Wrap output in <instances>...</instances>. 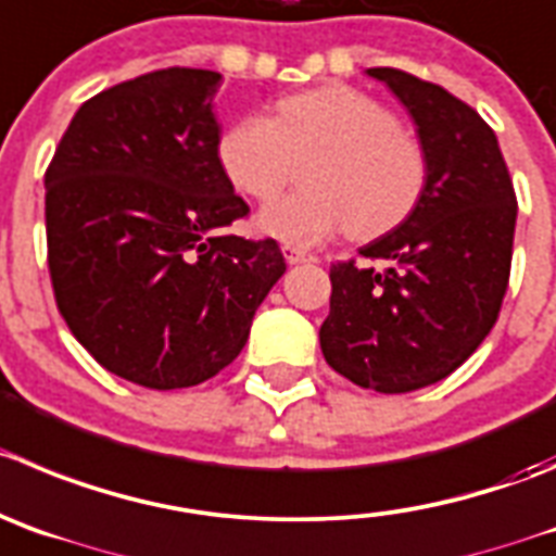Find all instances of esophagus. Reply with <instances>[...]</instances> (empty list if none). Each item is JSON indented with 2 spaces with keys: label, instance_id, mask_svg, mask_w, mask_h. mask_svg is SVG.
Returning <instances> with one entry per match:
<instances>
[{
  "label": "esophagus",
  "instance_id": "obj_1",
  "mask_svg": "<svg viewBox=\"0 0 556 556\" xmlns=\"http://www.w3.org/2000/svg\"><path fill=\"white\" fill-rule=\"evenodd\" d=\"M282 254H285V261L288 263H315L318 261V257H315V254H309V252H304V249H299V247H282Z\"/></svg>",
  "mask_w": 556,
  "mask_h": 556
}]
</instances>
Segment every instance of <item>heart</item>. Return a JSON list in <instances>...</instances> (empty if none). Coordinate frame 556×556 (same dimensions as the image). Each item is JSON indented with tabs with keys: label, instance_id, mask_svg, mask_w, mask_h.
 <instances>
[{
	"label": "heart",
	"instance_id": "obj_1",
	"mask_svg": "<svg viewBox=\"0 0 556 556\" xmlns=\"http://www.w3.org/2000/svg\"><path fill=\"white\" fill-rule=\"evenodd\" d=\"M216 159L232 189L257 202L274 200L309 161L307 189L257 216L263 232L302 247L342 227L359 241L383 236L417 207L428 180L422 144L376 98L345 85L282 98L271 121L243 114L219 134Z\"/></svg>",
	"mask_w": 556,
	"mask_h": 556
}]
</instances>
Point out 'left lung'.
Instances as JSON below:
<instances>
[{"label":"left lung","instance_id":"obj_1","mask_svg":"<svg viewBox=\"0 0 556 556\" xmlns=\"http://www.w3.org/2000/svg\"><path fill=\"white\" fill-rule=\"evenodd\" d=\"M417 123L428 180L412 214L329 271L320 351L362 389L403 395L442 381L500 318L518 202L480 114L397 67H367ZM381 262V267L375 263Z\"/></svg>","mask_w":556,"mask_h":556}]
</instances>
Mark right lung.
<instances>
[{"instance_id":"obj_1","label":"right lung","mask_w":556,"mask_h":556,"mask_svg":"<svg viewBox=\"0 0 556 556\" xmlns=\"http://www.w3.org/2000/svg\"><path fill=\"white\" fill-rule=\"evenodd\" d=\"M222 74L164 67L79 106L46 169V241L67 329L114 376L148 389L214 378L247 345L285 274L274 238L216 159Z\"/></svg>"}]
</instances>
